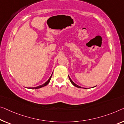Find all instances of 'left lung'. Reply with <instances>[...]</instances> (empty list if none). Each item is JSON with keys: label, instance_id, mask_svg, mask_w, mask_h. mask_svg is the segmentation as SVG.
Masks as SVG:
<instances>
[{"label": "left lung", "instance_id": "left-lung-1", "mask_svg": "<svg viewBox=\"0 0 124 124\" xmlns=\"http://www.w3.org/2000/svg\"><path fill=\"white\" fill-rule=\"evenodd\" d=\"M68 77H69V79H70V81H71V82L72 83V84L73 86H75V87H78V88H81L80 86H78V85H76V84H75V83H74V82H73V81H72V80H71V78H70V76H68Z\"/></svg>", "mask_w": 124, "mask_h": 124}]
</instances>
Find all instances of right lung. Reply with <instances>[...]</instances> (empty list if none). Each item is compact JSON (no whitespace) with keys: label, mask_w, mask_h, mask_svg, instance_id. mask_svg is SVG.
<instances>
[{"label":"right lung","mask_w":124,"mask_h":124,"mask_svg":"<svg viewBox=\"0 0 124 124\" xmlns=\"http://www.w3.org/2000/svg\"><path fill=\"white\" fill-rule=\"evenodd\" d=\"M52 76V75L51 76V77H49V79H48V81H47V82H46L45 83H44V84L42 85H40L39 86L35 87H29V88H30V89H37V88H39L43 87H44V86H46V85H47L49 84V82H50V80H51V79Z\"/></svg>","instance_id":"add662e5"}]
</instances>
